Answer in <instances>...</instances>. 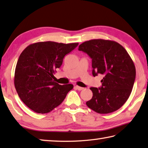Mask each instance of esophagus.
<instances>
[{"mask_svg": "<svg viewBox=\"0 0 148 148\" xmlns=\"http://www.w3.org/2000/svg\"><path fill=\"white\" fill-rule=\"evenodd\" d=\"M75 87H76V89H77L78 90H82L83 89V87H79V86H77V85L75 86Z\"/></svg>", "mask_w": 148, "mask_h": 148, "instance_id": "34e87169", "label": "esophagus"}]
</instances>
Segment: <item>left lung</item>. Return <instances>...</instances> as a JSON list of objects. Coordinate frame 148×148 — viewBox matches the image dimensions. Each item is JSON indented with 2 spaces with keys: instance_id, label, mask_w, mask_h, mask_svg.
Masks as SVG:
<instances>
[{
  "instance_id": "1",
  "label": "left lung",
  "mask_w": 148,
  "mask_h": 148,
  "mask_svg": "<svg viewBox=\"0 0 148 148\" xmlns=\"http://www.w3.org/2000/svg\"><path fill=\"white\" fill-rule=\"evenodd\" d=\"M78 50L92 59L93 76H104L100 87H90L92 97L87 106L100 114L120 109L130 97L136 77L135 65L127 51L118 42L104 39L85 41Z\"/></svg>"
}]
</instances>
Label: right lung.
I'll return each mask as SVG.
<instances>
[{
	"label": "right lung",
	"instance_id": "add662e5",
	"mask_svg": "<svg viewBox=\"0 0 148 148\" xmlns=\"http://www.w3.org/2000/svg\"><path fill=\"white\" fill-rule=\"evenodd\" d=\"M78 43L53 41L29 45L18 58L14 84L21 100L37 113H48L65 100L73 85H61L53 81V74L60 68L63 58Z\"/></svg>",
	"mask_w": 148,
	"mask_h": 148
}]
</instances>
